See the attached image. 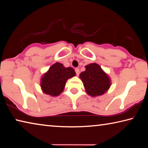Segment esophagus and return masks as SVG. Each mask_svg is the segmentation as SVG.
Returning <instances> with one entry per match:
<instances>
[{"label":"esophagus","mask_w":148,"mask_h":148,"mask_svg":"<svg viewBox=\"0 0 148 148\" xmlns=\"http://www.w3.org/2000/svg\"><path fill=\"white\" fill-rule=\"evenodd\" d=\"M75 72H76L77 76H78V75L79 74V69H75Z\"/></svg>","instance_id":"34e87169"}]
</instances>
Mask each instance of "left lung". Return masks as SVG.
Returning a JSON list of instances; mask_svg holds the SVG:
<instances>
[{
  "label": "left lung",
  "mask_w": 148,
  "mask_h": 148,
  "mask_svg": "<svg viewBox=\"0 0 148 148\" xmlns=\"http://www.w3.org/2000/svg\"><path fill=\"white\" fill-rule=\"evenodd\" d=\"M87 93L91 97L104 94L109 89L111 82L108 75L97 63L86 66V71L79 74Z\"/></svg>",
  "instance_id": "1"
}]
</instances>
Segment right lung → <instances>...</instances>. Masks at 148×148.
I'll use <instances>...</instances> for the list:
<instances>
[{
	"label": "right lung",
	"instance_id": "add662e5",
	"mask_svg": "<svg viewBox=\"0 0 148 148\" xmlns=\"http://www.w3.org/2000/svg\"><path fill=\"white\" fill-rule=\"evenodd\" d=\"M76 75L71 67L66 68L59 62L53 64L42 77L40 86L44 93L58 96L63 91L67 79Z\"/></svg>",
	"mask_w": 148,
	"mask_h": 148
}]
</instances>
